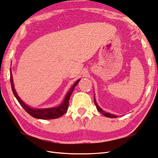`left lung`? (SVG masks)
<instances>
[{
	"mask_svg": "<svg viewBox=\"0 0 158 158\" xmlns=\"http://www.w3.org/2000/svg\"><path fill=\"white\" fill-rule=\"evenodd\" d=\"M94 103H95V105H96V108H97V110H98V111L99 112H101L102 114L105 116V117H108V118H117V117H118L117 115L112 114H110V113L104 112L103 110H102V108H101V107L98 106V105L97 104V103H96V99H95V96H94Z\"/></svg>",
	"mask_w": 158,
	"mask_h": 158,
	"instance_id": "1",
	"label": "left lung"
}]
</instances>
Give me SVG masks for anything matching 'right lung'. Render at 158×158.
<instances>
[{"mask_svg":"<svg viewBox=\"0 0 158 158\" xmlns=\"http://www.w3.org/2000/svg\"><path fill=\"white\" fill-rule=\"evenodd\" d=\"M81 79H78L77 81L75 82V83L72 85V87L69 90V92L66 94L64 98L63 101L60 103V106L57 107H48V108H33V107H30L26 104L24 102L21 100L20 97L18 96L17 93H16L15 85H14L13 82V77L12 74V71L10 69V82L11 86H12V89L14 95L17 99V101L21 106L23 107V109L28 113L30 115H31L32 117L36 118H40V119H53V118H57L60 117H62L63 114H64L66 112V110L68 109L69 107V101L70 99L71 94L73 93V90L76 87V85L78 84L79 81Z\"/></svg>","mask_w":158,"mask_h":158,"instance_id":"obj_1","label":"right lung"}]
</instances>
